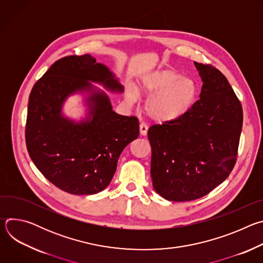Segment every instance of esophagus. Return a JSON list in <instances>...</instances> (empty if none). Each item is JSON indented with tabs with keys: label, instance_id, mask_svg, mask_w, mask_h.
I'll return each instance as SVG.
<instances>
[{
	"label": "esophagus",
	"instance_id": "34e87169",
	"mask_svg": "<svg viewBox=\"0 0 263 263\" xmlns=\"http://www.w3.org/2000/svg\"><path fill=\"white\" fill-rule=\"evenodd\" d=\"M139 131H140L141 135H146V133H147V125L145 123L141 122L140 125H139Z\"/></svg>",
	"mask_w": 263,
	"mask_h": 263
}]
</instances>
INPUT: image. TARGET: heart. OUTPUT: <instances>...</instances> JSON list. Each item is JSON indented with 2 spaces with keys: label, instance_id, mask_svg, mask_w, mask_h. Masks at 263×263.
I'll return each mask as SVG.
<instances>
[{
  "label": "heart",
  "instance_id": "1",
  "mask_svg": "<svg viewBox=\"0 0 263 263\" xmlns=\"http://www.w3.org/2000/svg\"><path fill=\"white\" fill-rule=\"evenodd\" d=\"M141 90L152 96L146 101V110L153 119L161 122L173 121L190 110L197 97V85L189 78L170 69L148 73L142 79ZM129 102H134L135 90L126 93Z\"/></svg>",
  "mask_w": 263,
  "mask_h": 263
}]
</instances>
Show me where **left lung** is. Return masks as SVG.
Listing matches in <instances>:
<instances>
[{"mask_svg":"<svg viewBox=\"0 0 263 263\" xmlns=\"http://www.w3.org/2000/svg\"><path fill=\"white\" fill-rule=\"evenodd\" d=\"M203 81L200 100L184 116L148 128L155 191L173 202L208 195L232 172L242 128V107L227 78L196 62Z\"/></svg>","mask_w":263,"mask_h":263,"instance_id":"8db88e82","label":"left lung"}]
</instances>
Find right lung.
Segmentation results:
<instances>
[{
  "label": "right lung",
  "mask_w": 263,
  "mask_h": 263,
  "mask_svg": "<svg viewBox=\"0 0 263 263\" xmlns=\"http://www.w3.org/2000/svg\"><path fill=\"white\" fill-rule=\"evenodd\" d=\"M88 81L123 91L114 74L90 55L65 56L34 84L26 121V145L36 167L58 189L78 196L106 189L123 149L139 134L138 119L116 114L103 92L89 98L91 121L76 125L61 117L65 98L89 89Z\"/></svg>",
  "instance_id": "1"
}]
</instances>
